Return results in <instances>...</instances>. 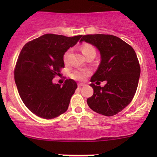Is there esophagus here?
Returning a JSON list of instances; mask_svg holds the SVG:
<instances>
[{
    "instance_id": "obj_1",
    "label": "esophagus",
    "mask_w": 157,
    "mask_h": 157,
    "mask_svg": "<svg viewBox=\"0 0 157 157\" xmlns=\"http://www.w3.org/2000/svg\"><path fill=\"white\" fill-rule=\"evenodd\" d=\"M85 86V84H83V83H79V84H78V87H79V88L82 87V86Z\"/></svg>"
}]
</instances>
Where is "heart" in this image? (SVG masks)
I'll return each instance as SVG.
<instances>
[{
    "label": "heart",
    "mask_w": 157,
    "mask_h": 157,
    "mask_svg": "<svg viewBox=\"0 0 157 157\" xmlns=\"http://www.w3.org/2000/svg\"><path fill=\"white\" fill-rule=\"evenodd\" d=\"M82 53L83 54V55L86 57L88 55L91 53L95 54V49L92 46H90V45L86 44L84 46H82ZM68 55H69V52H66L63 55V60L65 62H67ZM91 73V71L89 69H78L74 71L72 74L71 75V76L74 80H77V81H82L86 79V77L89 76Z\"/></svg>",
    "instance_id": "heart-1"
}]
</instances>
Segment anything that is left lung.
I'll list each match as a JSON object with an SVG mask.
<instances>
[{
  "label": "left lung",
  "instance_id": "obj_1",
  "mask_svg": "<svg viewBox=\"0 0 157 157\" xmlns=\"http://www.w3.org/2000/svg\"><path fill=\"white\" fill-rule=\"evenodd\" d=\"M83 41L95 46L100 55V63L91 82L106 81L103 87L90 84L94 94L87 100L88 105L100 114L113 116L130 103L137 89L140 66L136 52L113 35H83L80 43Z\"/></svg>",
  "mask_w": 157,
  "mask_h": 157
}]
</instances>
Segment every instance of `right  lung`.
I'll list each match as a JSON object with an SVG mask.
<instances>
[{"label":"right lung","mask_w":157,"mask_h":157,"mask_svg":"<svg viewBox=\"0 0 157 157\" xmlns=\"http://www.w3.org/2000/svg\"><path fill=\"white\" fill-rule=\"evenodd\" d=\"M81 37L46 34L21 50L15 66V84L25 105L40 117L53 119L67 111L77 82L68 79L60 85L54 83L53 78L65 66L64 54Z\"/></svg>","instance_id":"add662e5"}]
</instances>
